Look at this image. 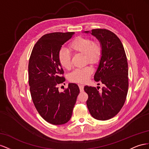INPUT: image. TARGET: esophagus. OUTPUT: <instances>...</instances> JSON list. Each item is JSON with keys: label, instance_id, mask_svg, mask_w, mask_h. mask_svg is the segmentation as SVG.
I'll return each instance as SVG.
<instances>
[{"label": "esophagus", "instance_id": "34e87169", "mask_svg": "<svg viewBox=\"0 0 149 149\" xmlns=\"http://www.w3.org/2000/svg\"><path fill=\"white\" fill-rule=\"evenodd\" d=\"M79 88H80V91L82 92H84V86H83V85H79Z\"/></svg>", "mask_w": 149, "mask_h": 149}]
</instances>
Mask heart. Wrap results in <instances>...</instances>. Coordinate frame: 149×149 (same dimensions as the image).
<instances>
[{"mask_svg": "<svg viewBox=\"0 0 149 149\" xmlns=\"http://www.w3.org/2000/svg\"><path fill=\"white\" fill-rule=\"evenodd\" d=\"M69 48L74 52L83 54L85 62L93 65L99 62L102 56V47L99 42H92L88 37H77L70 44ZM58 61L63 69H69L70 68V55L65 49H62L59 51ZM92 72V69L89 66L76 69L69 74V80L73 82L86 83L91 77Z\"/></svg>", "mask_w": 149, "mask_h": 149, "instance_id": "heart-1", "label": "heart"}]
</instances>
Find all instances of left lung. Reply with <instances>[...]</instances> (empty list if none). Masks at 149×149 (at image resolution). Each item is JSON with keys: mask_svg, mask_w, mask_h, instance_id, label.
Returning a JSON list of instances; mask_svg holds the SVG:
<instances>
[{"mask_svg": "<svg viewBox=\"0 0 149 149\" xmlns=\"http://www.w3.org/2000/svg\"><path fill=\"white\" fill-rule=\"evenodd\" d=\"M84 33H91L101 45L102 56L94 80L104 85L102 92L98 87H84L88 96L87 105L93 118L107 120L120 112L126 99L129 88L126 54L120 40L112 32L97 29Z\"/></svg>", "mask_w": 149, "mask_h": 149, "instance_id": "1", "label": "left lung"}]
</instances>
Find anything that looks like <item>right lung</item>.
I'll return each instance as SVG.
<instances>
[{"mask_svg":"<svg viewBox=\"0 0 149 149\" xmlns=\"http://www.w3.org/2000/svg\"><path fill=\"white\" fill-rule=\"evenodd\" d=\"M74 32H54L42 36L32 49L29 62V84L32 99L40 116L53 125L64 124L70 119L80 92L77 84L70 83L59 92L58 84L64 82L58 61L62 45Z\"/></svg>","mask_w":149,"mask_h":149,"instance_id":"1","label":"right lung"}]
</instances>
